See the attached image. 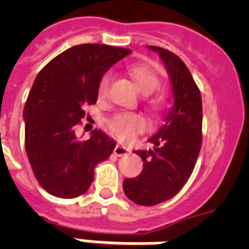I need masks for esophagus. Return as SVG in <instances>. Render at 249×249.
<instances>
[{
    "instance_id": "esophagus-1",
    "label": "esophagus",
    "mask_w": 249,
    "mask_h": 249,
    "mask_svg": "<svg viewBox=\"0 0 249 249\" xmlns=\"http://www.w3.org/2000/svg\"><path fill=\"white\" fill-rule=\"evenodd\" d=\"M113 154L116 156H124V155H128L129 154V148L124 147V146H120V144H117L115 150H113Z\"/></svg>"
}]
</instances>
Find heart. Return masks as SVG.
<instances>
[{
	"label": "heart",
	"instance_id": "heart-1",
	"mask_svg": "<svg viewBox=\"0 0 249 249\" xmlns=\"http://www.w3.org/2000/svg\"><path fill=\"white\" fill-rule=\"evenodd\" d=\"M128 73L137 85L138 90L143 94L154 93L160 85V79L155 70L148 64L137 63L128 67ZM111 76L105 75L98 85V97L105 98L108 90ZM146 121L137 113H117L107 121V129L119 141L128 142L133 140L137 133L143 130Z\"/></svg>",
	"mask_w": 249,
	"mask_h": 249
}]
</instances>
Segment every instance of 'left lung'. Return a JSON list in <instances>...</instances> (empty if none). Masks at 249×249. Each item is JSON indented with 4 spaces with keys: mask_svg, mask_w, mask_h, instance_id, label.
<instances>
[{
    "mask_svg": "<svg viewBox=\"0 0 249 249\" xmlns=\"http://www.w3.org/2000/svg\"><path fill=\"white\" fill-rule=\"evenodd\" d=\"M147 48L163 60L174 103L163 126L148 138L154 148L134 151L142 158L143 170L125 178L123 189L136 204L150 207L173 197L193 173L201 147L203 106L199 88L181 58L158 46Z\"/></svg>",
    "mask_w": 249,
    "mask_h": 249,
    "instance_id": "1",
    "label": "left lung"
}]
</instances>
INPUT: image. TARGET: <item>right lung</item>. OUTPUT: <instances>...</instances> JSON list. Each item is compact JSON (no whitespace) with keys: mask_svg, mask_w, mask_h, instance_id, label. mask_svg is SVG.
<instances>
[{"mask_svg":"<svg viewBox=\"0 0 249 249\" xmlns=\"http://www.w3.org/2000/svg\"><path fill=\"white\" fill-rule=\"evenodd\" d=\"M129 49L99 44L76 45L45 66L25 102V152L33 174L49 194L71 199L88 191L94 168L108 159L116 142L94 129L88 141L75 128L84 107L98 99V85Z\"/></svg>","mask_w":249,"mask_h":249,"instance_id":"obj_1","label":"right lung"}]
</instances>
